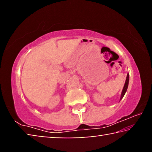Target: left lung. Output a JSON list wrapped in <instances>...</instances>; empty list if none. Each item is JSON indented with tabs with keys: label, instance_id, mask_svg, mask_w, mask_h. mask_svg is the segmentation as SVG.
<instances>
[{
	"label": "left lung",
	"instance_id": "1",
	"mask_svg": "<svg viewBox=\"0 0 152 152\" xmlns=\"http://www.w3.org/2000/svg\"><path fill=\"white\" fill-rule=\"evenodd\" d=\"M129 74H128L127 76V78H126V81H125L124 87H123V91H122V93H121V96L120 100H121L123 99V97L124 96L126 91H127V87H128V84H129Z\"/></svg>",
	"mask_w": 152,
	"mask_h": 152
}]
</instances>
